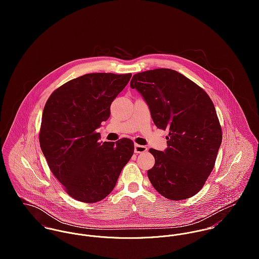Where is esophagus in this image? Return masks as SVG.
Masks as SVG:
<instances>
[{
    "label": "esophagus",
    "mask_w": 259,
    "mask_h": 259,
    "mask_svg": "<svg viewBox=\"0 0 259 259\" xmlns=\"http://www.w3.org/2000/svg\"><path fill=\"white\" fill-rule=\"evenodd\" d=\"M148 150V148L145 146H141V145H136L135 146V152L136 153H143L146 152Z\"/></svg>",
    "instance_id": "34e87169"
}]
</instances>
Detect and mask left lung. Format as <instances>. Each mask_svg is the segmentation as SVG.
<instances>
[{
	"instance_id": "obj_1",
	"label": "left lung",
	"mask_w": 259,
	"mask_h": 259,
	"mask_svg": "<svg viewBox=\"0 0 259 259\" xmlns=\"http://www.w3.org/2000/svg\"><path fill=\"white\" fill-rule=\"evenodd\" d=\"M148 104L154 124L169 131L164 151L150 148L155 163L148 171L152 186L171 200L196 194L214 167L222 126L208 95L170 69L136 74L131 80Z\"/></svg>"
}]
</instances>
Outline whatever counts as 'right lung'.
Wrapping results in <instances>:
<instances>
[{
	"label": "right lung",
	"mask_w": 259,
	"mask_h": 259,
	"mask_svg": "<svg viewBox=\"0 0 259 259\" xmlns=\"http://www.w3.org/2000/svg\"><path fill=\"white\" fill-rule=\"evenodd\" d=\"M132 74H87L57 89L42 111L39 146L48 165L73 198L94 203L114 188L134 154V142L100 143L97 128Z\"/></svg>",
	"instance_id": "obj_1"
}]
</instances>
